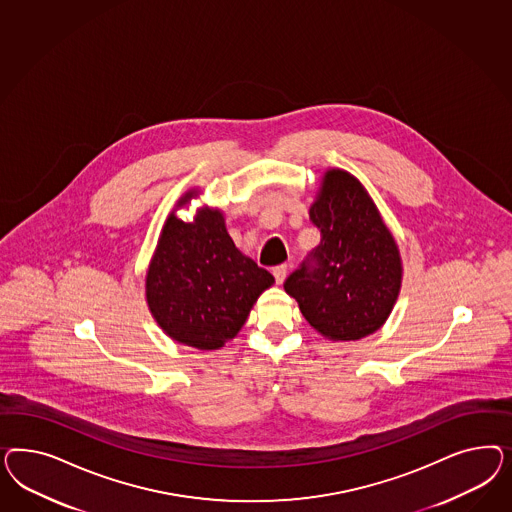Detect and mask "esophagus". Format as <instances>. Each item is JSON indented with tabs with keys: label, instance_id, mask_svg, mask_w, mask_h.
Masks as SVG:
<instances>
[{
	"label": "esophagus",
	"instance_id": "34e87169",
	"mask_svg": "<svg viewBox=\"0 0 512 512\" xmlns=\"http://www.w3.org/2000/svg\"><path fill=\"white\" fill-rule=\"evenodd\" d=\"M272 272H274V278H276V281H278V283H283V279L287 278L289 266H287V264H279V266H276Z\"/></svg>",
	"mask_w": 512,
	"mask_h": 512
}]
</instances>
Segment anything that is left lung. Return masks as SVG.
Here are the masks:
<instances>
[{"label":"left lung","instance_id":"obj_1","mask_svg":"<svg viewBox=\"0 0 512 512\" xmlns=\"http://www.w3.org/2000/svg\"><path fill=\"white\" fill-rule=\"evenodd\" d=\"M311 223L321 244L285 279L306 321L325 338L360 340L387 321L402 285L392 234L357 178L326 171Z\"/></svg>","mask_w":512,"mask_h":512}]
</instances>
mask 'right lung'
<instances>
[{"mask_svg":"<svg viewBox=\"0 0 512 512\" xmlns=\"http://www.w3.org/2000/svg\"><path fill=\"white\" fill-rule=\"evenodd\" d=\"M197 195L187 191L178 206ZM272 283L268 270L236 249L219 210L204 208L193 223L172 212L146 274V300L172 340L210 351L233 340Z\"/></svg>","mask_w":512,"mask_h":512,"instance_id":"1","label":"right lung"}]
</instances>
